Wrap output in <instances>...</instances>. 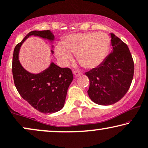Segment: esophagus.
<instances>
[{"label":"esophagus","instance_id":"34e87169","mask_svg":"<svg viewBox=\"0 0 148 148\" xmlns=\"http://www.w3.org/2000/svg\"><path fill=\"white\" fill-rule=\"evenodd\" d=\"M73 74H74V75L75 77H78V76H80L81 75V73L78 72V71H74V72H73Z\"/></svg>","mask_w":148,"mask_h":148}]
</instances>
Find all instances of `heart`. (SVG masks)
Returning a JSON list of instances; mask_svg holds the SVG:
<instances>
[{"mask_svg": "<svg viewBox=\"0 0 148 148\" xmlns=\"http://www.w3.org/2000/svg\"><path fill=\"white\" fill-rule=\"evenodd\" d=\"M110 39L102 33H74L68 35L55 48L57 57L66 65L72 59V54L85 68H95L103 62L108 54Z\"/></svg>", "mask_w": 148, "mask_h": 148, "instance_id": "1", "label": "heart"}]
</instances>
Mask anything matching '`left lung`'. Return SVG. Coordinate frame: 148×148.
<instances>
[{
    "instance_id": "8db88e82",
    "label": "left lung",
    "mask_w": 148,
    "mask_h": 148,
    "mask_svg": "<svg viewBox=\"0 0 148 148\" xmlns=\"http://www.w3.org/2000/svg\"><path fill=\"white\" fill-rule=\"evenodd\" d=\"M113 50L97 68L85 73L89 79L91 100L100 105H111L125 96L134 75V61L128 46L111 33Z\"/></svg>"
}]
</instances>
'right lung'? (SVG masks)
I'll return each instance as SVG.
<instances>
[{
  "label": "right lung",
  "mask_w": 148,
  "mask_h": 148,
  "mask_svg": "<svg viewBox=\"0 0 148 148\" xmlns=\"http://www.w3.org/2000/svg\"><path fill=\"white\" fill-rule=\"evenodd\" d=\"M31 35L50 41L55 39L49 30L33 31L16 45L12 62L15 86L22 98L38 111L43 113H55L64 106L68 87L73 80L72 72L70 68H61L54 63H51L46 70L37 74H31L22 68L18 59L19 50L22 43ZM51 52L53 53L52 50Z\"/></svg>",
  "instance_id": "1"
}]
</instances>
